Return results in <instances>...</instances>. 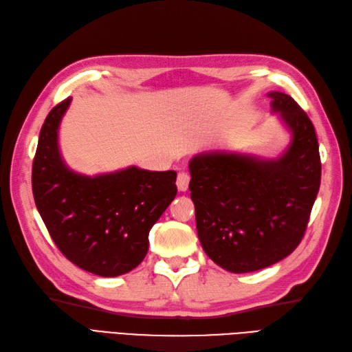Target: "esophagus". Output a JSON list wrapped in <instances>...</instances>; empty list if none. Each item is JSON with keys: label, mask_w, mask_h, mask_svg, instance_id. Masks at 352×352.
<instances>
[{"label": "esophagus", "mask_w": 352, "mask_h": 352, "mask_svg": "<svg viewBox=\"0 0 352 352\" xmlns=\"http://www.w3.org/2000/svg\"><path fill=\"white\" fill-rule=\"evenodd\" d=\"M189 182H190V175L187 173H179L177 177V187L179 192H186L187 187H189Z\"/></svg>", "instance_id": "obj_1"}]
</instances>
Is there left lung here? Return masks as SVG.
I'll list each match as a JSON object with an SVG mask.
<instances>
[{
    "label": "left lung",
    "instance_id": "left-lung-1",
    "mask_svg": "<svg viewBox=\"0 0 352 352\" xmlns=\"http://www.w3.org/2000/svg\"><path fill=\"white\" fill-rule=\"evenodd\" d=\"M268 97L292 136L280 157L210 151L189 163L201 246L231 273L256 272L291 255L321 184L312 121L291 96L273 91Z\"/></svg>",
    "mask_w": 352,
    "mask_h": 352
}]
</instances>
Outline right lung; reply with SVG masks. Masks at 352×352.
<instances>
[{
  "mask_svg": "<svg viewBox=\"0 0 352 352\" xmlns=\"http://www.w3.org/2000/svg\"><path fill=\"white\" fill-rule=\"evenodd\" d=\"M72 97L47 113L32 162V195L63 255L102 277L126 274L148 252V232L177 195L175 170L129 166L88 177L65 165L58 127Z\"/></svg>",
  "mask_w": 352,
  "mask_h": 352,
  "instance_id": "obj_1",
  "label": "right lung"
}]
</instances>
